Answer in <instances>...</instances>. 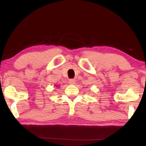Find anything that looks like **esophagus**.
Masks as SVG:
<instances>
[{
	"mask_svg": "<svg viewBox=\"0 0 146 146\" xmlns=\"http://www.w3.org/2000/svg\"><path fill=\"white\" fill-rule=\"evenodd\" d=\"M68 82H69L70 84H74L76 81H75L74 79H70Z\"/></svg>",
	"mask_w": 146,
	"mask_h": 146,
	"instance_id": "1",
	"label": "esophagus"
}]
</instances>
